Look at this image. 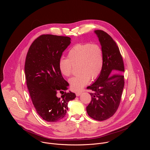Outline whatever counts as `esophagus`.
<instances>
[{"label": "esophagus", "instance_id": "esophagus-1", "mask_svg": "<svg viewBox=\"0 0 150 150\" xmlns=\"http://www.w3.org/2000/svg\"><path fill=\"white\" fill-rule=\"evenodd\" d=\"M81 93H82V92L80 91V92H77L76 93V95L77 96H80Z\"/></svg>", "mask_w": 150, "mask_h": 150}]
</instances>
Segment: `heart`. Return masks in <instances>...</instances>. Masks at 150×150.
I'll return each instance as SVG.
<instances>
[{"label": "heart", "instance_id": "obj_1", "mask_svg": "<svg viewBox=\"0 0 150 150\" xmlns=\"http://www.w3.org/2000/svg\"><path fill=\"white\" fill-rule=\"evenodd\" d=\"M67 58L61 57L58 62L60 72L66 77L72 73L73 66L78 65L80 73L69 80L73 91H78L89 81L100 75L104 65V54L98 44L79 43L72 46L67 52Z\"/></svg>", "mask_w": 150, "mask_h": 150}]
</instances>
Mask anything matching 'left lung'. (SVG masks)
<instances>
[{"label": "left lung", "mask_w": 150, "mask_h": 150, "mask_svg": "<svg viewBox=\"0 0 150 150\" xmlns=\"http://www.w3.org/2000/svg\"><path fill=\"white\" fill-rule=\"evenodd\" d=\"M104 54L102 71L96 81L86 88L91 101L86 112L92 118L104 121L111 117L120 106L124 86V64L119 48L112 38L101 30L95 31Z\"/></svg>", "instance_id": "1"}]
</instances>
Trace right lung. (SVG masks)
I'll return each mask as SVG.
<instances>
[{
  "mask_svg": "<svg viewBox=\"0 0 150 150\" xmlns=\"http://www.w3.org/2000/svg\"><path fill=\"white\" fill-rule=\"evenodd\" d=\"M70 40L67 36L42 35L32 43L26 55L27 87L37 112L49 122L64 118L68 102L76 98L74 93L65 92L69 84L58 67L59 60ZM58 92L63 94L61 98L57 96Z\"/></svg>",
  "mask_w": 150,
  "mask_h": 150,
  "instance_id": "right-lung-1",
  "label": "right lung"
}]
</instances>
